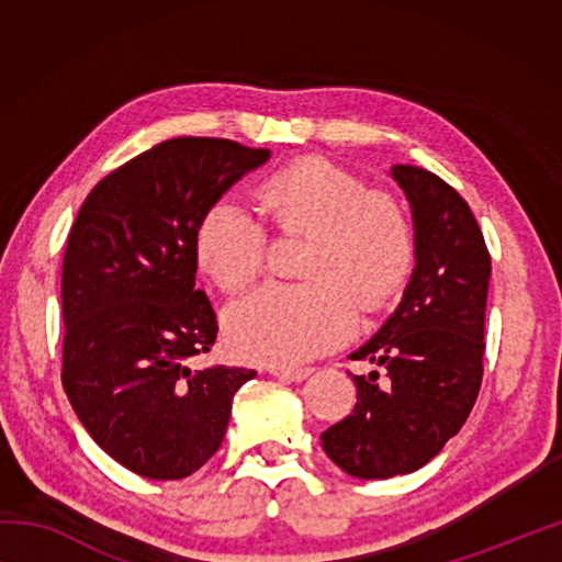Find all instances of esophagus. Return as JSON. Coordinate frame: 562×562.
<instances>
[{"label": "esophagus", "mask_w": 562, "mask_h": 562, "mask_svg": "<svg viewBox=\"0 0 562 562\" xmlns=\"http://www.w3.org/2000/svg\"><path fill=\"white\" fill-rule=\"evenodd\" d=\"M272 376L284 379V382H304L312 374V369L300 367V369H290V367H272L270 369Z\"/></svg>", "instance_id": "34e87169"}]
</instances>
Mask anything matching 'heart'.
<instances>
[{"label": "heart", "mask_w": 562, "mask_h": 562, "mask_svg": "<svg viewBox=\"0 0 562 562\" xmlns=\"http://www.w3.org/2000/svg\"><path fill=\"white\" fill-rule=\"evenodd\" d=\"M260 201L282 233H310L302 265L310 282H272L233 302L223 331L240 359L297 367L355 335L357 297L372 310L402 290L416 258L414 227L392 195L325 158L274 170ZM193 255L217 288L243 290L265 268L268 231L223 198L198 221Z\"/></svg>", "instance_id": "1"}]
</instances>
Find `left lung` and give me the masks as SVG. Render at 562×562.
<instances>
[{"instance_id": "8db88e82", "label": "left lung", "mask_w": 562, "mask_h": 562, "mask_svg": "<svg viewBox=\"0 0 562 562\" xmlns=\"http://www.w3.org/2000/svg\"><path fill=\"white\" fill-rule=\"evenodd\" d=\"M414 217L416 265L404 297L351 359L386 372L355 376L357 404L322 434V449L355 479L418 471L459 434L483 376L491 255L469 203L416 166H392Z\"/></svg>"}]
</instances>
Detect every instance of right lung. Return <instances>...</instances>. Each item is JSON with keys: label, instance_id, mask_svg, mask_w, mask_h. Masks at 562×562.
Wrapping results in <instances>:
<instances>
[{"label": "right lung", "instance_id": "right-lung-1", "mask_svg": "<svg viewBox=\"0 0 562 562\" xmlns=\"http://www.w3.org/2000/svg\"><path fill=\"white\" fill-rule=\"evenodd\" d=\"M268 148L170 138L97 183L71 225L61 270V384L113 461L154 481L195 473L221 449L252 369H193L217 322L195 290L201 215Z\"/></svg>", "mask_w": 562, "mask_h": 562}]
</instances>
